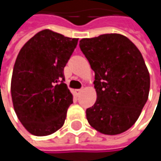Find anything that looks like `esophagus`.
Here are the masks:
<instances>
[{
	"mask_svg": "<svg viewBox=\"0 0 161 161\" xmlns=\"http://www.w3.org/2000/svg\"><path fill=\"white\" fill-rule=\"evenodd\" d=\"M81 92H82V89H75V95H76L77 97L80 95Z\"/></svg>",
	"mask_w": 161,
	"mask_h": 161,
	"instance_id": "34e87169",
	"label": "esophagus"
}]
</instances>
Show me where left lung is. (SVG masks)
<instances>
[{"instance_id":"8db88e82","label":"left lung","mask_w":161,"mask_h":161,"mask_svg":"<svg viewBox=\"0 0 161 161\" xmlns=\"http://www.w3.org/2000/svg\"><path fill=\"white\" fill-rule=\"evenodd\" d=\"M79 47L95 73L97 100L86 111L89 125L107 135L126 131L140 116L149 94L150 76L141 52L117 33L84 38Z\"/></svg>"}]
</instances>
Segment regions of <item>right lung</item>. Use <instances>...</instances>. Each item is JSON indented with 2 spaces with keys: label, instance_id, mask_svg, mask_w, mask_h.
<instances>
[{
  "label": "right lung",
  "instance_id": "right-lung-1",
  "mask_svg": "<svg viewBox=\"0 0 161 161\" xmlns=\"http://www.w3.org/2000/svg\"><path fill=\"white\" fill-rule=\"evenodd\" d=\"M77 42L44 30L17 55L11 81L13 105L19 121L35 136L50 135L64 124L73 94L63 71Z\"/></svg>",
  "mask_w": 161,
  "mask_h": 161
}]
</instances>
